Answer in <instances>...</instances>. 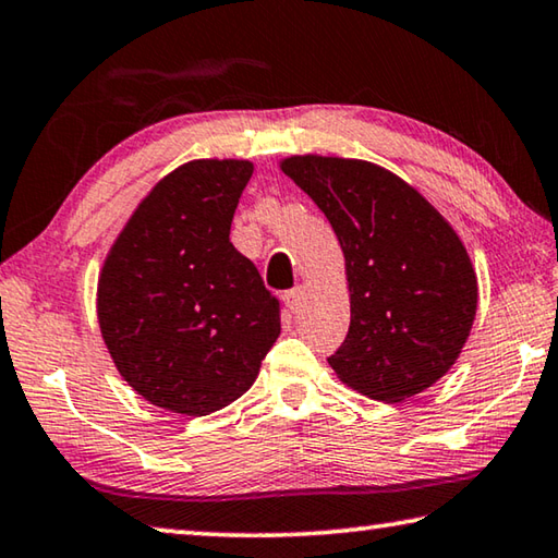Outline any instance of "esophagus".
Wrapping results in <instances>:
<instances>
[{
    "mask_svg": "<svg viewBox=\"0 0 558 558\" xmlns=\"http://www.w3.org/2000/svg\"><path fill=\"white\" fill-rule=\"evenodd\" d=\"M286 305L290 307V313H298V310L302 307V300H305V290L302 288H292V290H288L286 292Z\"/></svg>",
    "mask_w": 558,
    "mask_h": 558,
    "instance_id": "esophagus-1",
    "label": "esophagus"
}]
</instances>
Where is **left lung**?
<instances>
[{
    "instance_id": "left-lung-1",
    "label": "left lung",
    "mask_w": 558,
    "mask_h": 558,
    "mask_svg": "<svg viewBox=\"0 0 558 558\" xmlns=\"http://www.w3.org/2000/svg\"><path fill=\"white\" fill-rule=\"evenodd\" d=\"M280 167L332 223L347 260L352 323L329 366L372 399L428 389L456 364L477 310L458 233L384 167L317 155Z\"/></svg>"
}]
</instances>
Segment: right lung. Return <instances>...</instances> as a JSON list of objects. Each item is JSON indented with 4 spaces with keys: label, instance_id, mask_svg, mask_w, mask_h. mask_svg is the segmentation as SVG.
I'll return each instance as SVG.
<instances>
[{
    "label": "right lung",
    "instance_id": "add662e5",
    "mask_svg": "<svg viewBox=\"0 0 558 558\" xmlns=\"http://www.w3.org/2000/svg\"><path fill=\"white\" fill-rule=\"evenodd\" d=\"M253 174L196 159L137 206L98 280V323L132 389L159 409L209 415L256 381L280 335V302L229 239Z\"/></svg>",
    "mask_w": 558,
    "mask_h": 558
}]
</instances>
